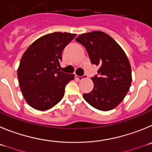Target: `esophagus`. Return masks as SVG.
Masks as SVG:
<instances>
[{
  "label": "esophagus",
  "mask_w": 152,
  "mask_h": 152,
  "mask_svg": "<svg viewBox=\"0 0 152 152\" xmlns=\"http://www.w3.org/2000/svg\"><path fill=\"white\" fill-rule=\"evenodd\" d=\"M86 78H87V76H86V75H84V76H76V79H78L79 81H81V80H83V79H86Z\"/></svg>",
  "instance_id": "1"
}]
</instances>
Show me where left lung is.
<instances>
[{
    "instance_id": "obj_1",
    "label": "left lung",
    "mask_w": 152,
    "mask_h": 152,
    "mask_svg": "<svg viewBox=\"0 0 152 152\" xmlns=\"http://www.w3.org/2000/svg\"><path fill=\"white\" fill-rule=\"evenodd\" d=\"M76 42L86 48L92 64L99 66L98 76L91 78L92 91L83 94L90 105L103 111L115 108L130 87L132 71L122 48L107 33L101 31L79 35Z\"/></svg>"
}]
</instances>
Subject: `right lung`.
<instances>
[{"instance_id": "add662e5", "label": "right lung", "mask_w": 152, "mask_h": 152, "mask_svg": "<svg viewBox=\"0 0 152 152\" xmlns=\"http://www.w3.org/2000/svg\"><path fill=\"white\" fill-rule=\"evenodd\" d=\"M76 34L54 32L35 40L26 50L18 69L19 84L26 102L38 110L52 108L61 102L74 74L59 70L64 48Z\"/></svg>"}]
</instances>
